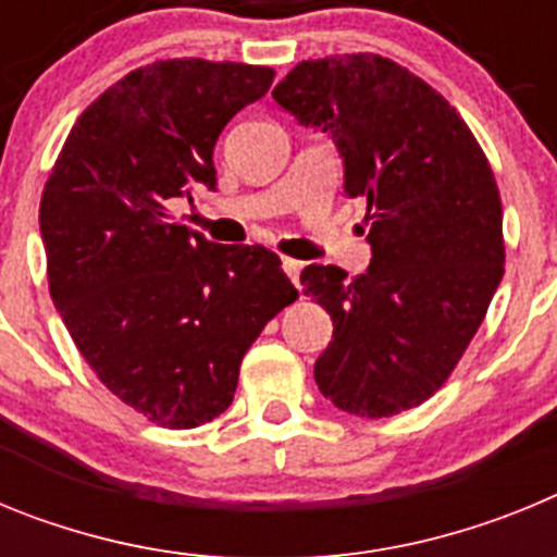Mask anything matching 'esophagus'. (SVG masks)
Here are the masks:
<instances>
[{
    "label": "esophagus",
    "mask_w": 557,
    "mask_h": 557,
    "mask_svg": "<svg viewBox=\"0 0 557 557\" xmlns=\"http://www.w3.org/2000/svg\"><path fill=\"white\" fill-rule=\"evenodd\" d=\"M282 268H284V273L289 275V282L298 287V273H301V262H295V259H282Z\"/></svg>",
    "instance_id": "esophagus-1"
}]
</instances>
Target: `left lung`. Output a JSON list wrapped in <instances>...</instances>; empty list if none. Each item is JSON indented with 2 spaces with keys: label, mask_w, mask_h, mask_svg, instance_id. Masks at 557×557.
<instances>
[{
  "label": "left lung",
  "mask_w": 557,
  "mask_h": 557,
  "mask_svg": "<svg viewBox=\"0 0 557 557\" xmlns=\"http://www.w3.org/2000/svg\"><path fill=\"white\" fill-rule=\"evenodd\" d=\"M273 100L332 136L343 189L366 200L371 225L366 273H301L304 295L334 323L314 382L351 416L418 407L455 371L505 273L488 159L435 88L368 52L301 61Z\"/></svg>",
  "instance_id": "1"
}]
</instances>
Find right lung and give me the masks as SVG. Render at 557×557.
<instances>
[{
    "label": "right lung",
    "instance_id": "right-lung-1",
    "mask_svg": "<svg viewBox=\"0 0 557 557\" xmlns=\"http://www.w3.org/2000/svg\"><path fill=\"white\" fill-rule=\"evenodd\" d=\"M273 69L156 61L97 97L41 195L49 295L102 385L166 430L234 401L245 351L298 298L262 245H218L166 203L214 189V145Z\"/></svg>",
    "mask_w": 557,
    "mask_h": 557
}]
</instances>
